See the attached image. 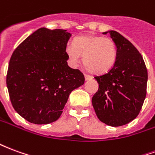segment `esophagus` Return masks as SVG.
<instances>
[{
  "label": "esophagus",
  "instance_id": "esophagus-1",
  "mask_svg": "<svg viewBox=\"0 0 155 155\" xmlns=\"http://www.w3.org/2000/svg\"><path fill=\"white\" fill-rule=\"evenodd\" d=\"M84 78H85L86 81H89V80H91V79H92V76H91V75H89V74H84Z\"/></svg>",
  "mask_w": 155,
  "mask_h": 155
}]
</instances>
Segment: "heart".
I'll use <instances>...</instances> for the list:
<instances>
[{"mask_svg": "<svg viewBox=\"0 0 155 155\" xmlns=\"http://www.w3.org/2000/svg\"><path fill=\"white\" fill-rule=\"evenodd\" d=\"M65 52L73 66H76L83 55V63L94 74H104L115 64L117 48L114 41L101 35H84L68 44Z\"/></svg>", "mask_w": 155, "mask_h": 155, "instance_id": "obj_1", "label": "heart"}]
</instances>
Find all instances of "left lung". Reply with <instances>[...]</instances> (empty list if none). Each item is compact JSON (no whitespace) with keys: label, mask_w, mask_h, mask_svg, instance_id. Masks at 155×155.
Masks as SVG:
<instances>
[{"label":"left lung","mask_w":155,"mask_h":155,"mask_svg":"<svg viewBox=\"0 0 155 155\" xmlns=\"http://www.w3.org/2000/svg\"><path fill=\"white\" fill-rule=\"evenodd\" d=\"M108 32L116 45V61L108 73L94 77L99 89L92 104L101 122L117 127L130 123L140 114L146 97L148 72L134 45L114 31L103 34Z\"/></svg>","instance_id":"8db88e82"}]
</instances>
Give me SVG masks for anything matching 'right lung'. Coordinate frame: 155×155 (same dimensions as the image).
I'll list each match as a JSON object with an SVG mask.
<instances>
[{"instance_id": "right-lung-1", "label": "right lung", "mask_w": 155, "mask_h": 155, "mask_svg": "<svg viewBox=\"0 0 155 155\" xmlns=\"http://www.w3.org/2000/svg\"><path fill=\"white\" fill-rule=\"evenodd\" d=\"M71 36L66 30L40 28L12 54L6 74L9 95L15 110L31 123L57 120L71 91L84 83L83 73L67 64Z\"/></svg>"}]
</instances>
